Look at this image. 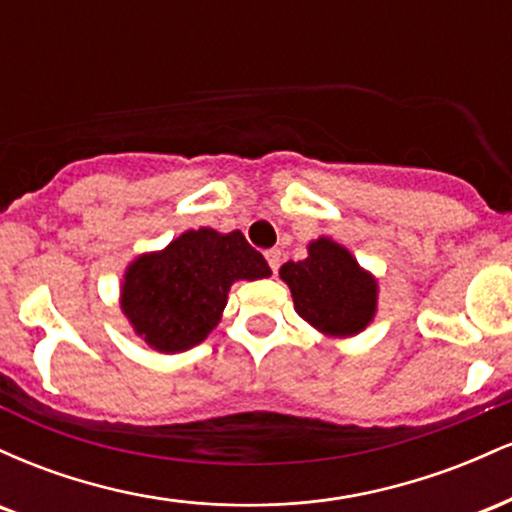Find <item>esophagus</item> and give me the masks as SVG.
Here are the masks:
<instances>
[{
  "instance_id": "1",
  "label": "esophagus",
  "mask_w": 512,
  "mask_h": 512,
  "mask_svg": "<svg viewBox=\"0 0 512 512\" xmlns=\"http://www.w3.org/2000/svg\"><path fill=\"white\" fill-rule=\"evenodd\" d=\"M264 257H267V262H269V267H272V272H279V264H281V250H276V248L267 250V252H264Z\"/></svg>"
}]
</instances>
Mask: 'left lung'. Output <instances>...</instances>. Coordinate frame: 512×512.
Segmentation results:
<instances>
[{
  "label": "left lung",
  "mask_w": 512,
  "mask_h": 512,
  "mask_svg": "<svg viewBox=\"0 0 512 512\" xmlns=\"http://www.w3.org/2000/svg\"><path fill=\"white\" fill-rule=\"evenodd\" d=\"M279 274L289 284L298 315L317 330L349 337L375 313L373 276L330 238L310 243L308 257L286 262Z\"/></svg>",
  "instance_id": "left-lung-1"
}]
</instances>
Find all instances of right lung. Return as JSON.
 I'll list each match as a JSON object with an SVG mask.
<instances>
[{"instance_id": "obj_1", "label": "right lung", "mask_w": 512, "mask_h": 512, "mask_svg": "<svg viewBox=\"0 0 512 512\" xmlns=\"http://www.w3.org/2000/svg\"><path fill=\"white\" fill-rule=\"evenodd\" d=\"M269 264L240 231L211 228L182 233L156 255L139 257L127 269L122 310L139 337L175 354L202 342L221 320L236 279H264Z\"/></svg>"}]
</instances>
